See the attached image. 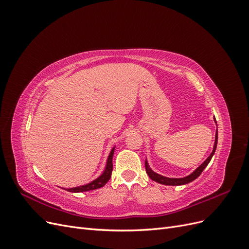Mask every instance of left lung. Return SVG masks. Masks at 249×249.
Instances as JSON below:
<instances>
[{"label": "left lung", "mask_w": 249, "mask_h": 249, "mask_svg": "<svg viewBox=\"0 0 249 249\" xmlns=\"http://www.w3.org/2000/svg\"><path fill=\"white\" fill-rule=\"evenodd\" d=\"M215 120H216V119H215ZM217 139H218V132L216 131L215 144H214L213 152L211 153V155L209 156L208 159H207L205 162H203V163L200 165V166H199L196 170H195L193 173H191L190 176H188V177H186V178H165V177H162V176H160V175H158V173L154 172L152 169H150V168L148 167V164H147V162L145 161V170H146V173L148 175V177H149L150 178H152L153 180H155V182H157V183H160V184H162V185L179 186V185H185V184L190 183V182H192V180H194L195 178H197L201 175V172L203 171V169H205V168L208 166V164L210 163L211 159H212V157H213V155H214V153H215V150H216Z\"/></svg>", "instance_id": "1"}]
</instances>
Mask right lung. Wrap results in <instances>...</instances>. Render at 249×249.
I'll return each mask as SVG.
<instances>
[{"label": "right lung", "mask_w": 249, "mask_h": 249, "mask_svg": "<svg viewBox=\"0 0 249 249\" xmlns=\"http://www.w3.org/2000/svg\"><path fill=\"white\" fill-rule=\"evenodd\" d=\"M113 154H114V148H112L111 153L108 157V161H107V166L106 169H105L103 175L97 178L96 179H94L93 182L89 183L87 185L84 186H80V187H76V188H70V189H65L70 192H86V191H90V190H94V189H99V188H102L103 186H105L107 184L108 180L111 178L112 175V170H113V163H112V159H113Z\"/></svg>", "instance_id": "1"}]
</instances>
